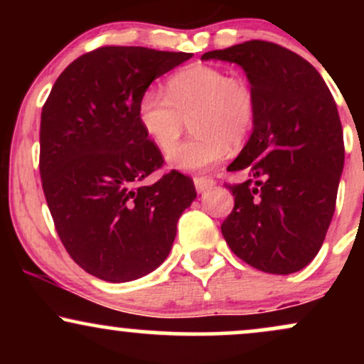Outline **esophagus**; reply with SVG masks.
<instances>
[{"instance_id":"obj_1","label":"esophagus","mask_w":364,"mask_h":364,"mask_svg":"<svg viewBox=\"0 0 364 364\" xmlns=\"http://www.w3.org/2000/svg\"><path fill=\"white\" fill-rule=\"evenodd\" d=\"M193 181H195V188L198 193H202V191H205V190H210V188L215 185V179L210 176H195Z\"/></svg>"}]
</instances>
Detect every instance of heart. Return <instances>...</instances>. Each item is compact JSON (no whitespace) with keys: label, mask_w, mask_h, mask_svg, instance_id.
I'll return each mask as SVG.
<instances>
[{"label":"heart","mask_w":364,"mask_h":364,"mask_svg":"<svg viewBox=\"0 0 364 364\" xmlns=\"http://www.w3.org/2000/svg\"><path fill=\"white\" fill-rule=\"evenodd\" d=\"M257 94L243 77L208 65H191L171 75L166 94L149 89L140 95L136 116L149 140L169 152L181 139L186 121L196 133L169 154L181 171H203L252 135L257 121Z\"/></svg>","instance_id":"obj_1"}]
</instances>
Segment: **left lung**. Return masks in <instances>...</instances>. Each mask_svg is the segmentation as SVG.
<instances>
[{"instance_id": "left-lung-1", "label": "left lung", "mask_w": 364, "mask_h": 364, "mask_svg": "<svg viewBox=\"0 0 364 364\" xmlns=\"http://www.w3.org/2000/svg\"><path fill=\"white\" fill-rule=\"evenodd\" d=\"M237 63L257 94L248 144L228 171H246L228 185L235 208L220 231L236 257L267 274L306 267L323 245L344 168L336 101L320 73L299 54L246 41L202 54Z\"/></svg>"}]
</instances>
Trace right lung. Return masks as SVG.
Segmentation results:
<instances>
[{
    "label": "right lung",
    "mask_w": 364,
    "mask_h": 364,
    "mask_svg": "<svg viewBox=\"0 0 364 364\" xmlns=\"http://www.w3.org/2000/svg\"><path fill=\"white\" fill-rule=\"evenodd\" d=\"M191 56L102 46L66 66L43 106L39 171L54 228L73 262L102 281L156 270L196 196L176 169L145 185L164 157L136 116L150 83Z\"/></svg>",
    "instance_id": "obj_1"
}]
</instances>
